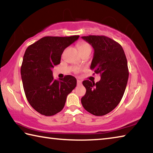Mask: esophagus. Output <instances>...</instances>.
Returning a JSON list of instances; mask_svg holds the SVG:
<instances>
[{
	"label": "esophagus",
	"instance_id": "esophagus-1",
	"mask_svg": "<svg viewBox=\"0 0 153 153\" xmlns=\"http://www.w3.org/2000/svg\"><path fill=\"white\" fill-rule=\"evenodd\" d=\"M77 85H82V81H81V80L77 79Z\"/></svg>",
	"mask_w": 153,
	"mask_h": 153
}]
</instances>
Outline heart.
<instances>
[{
	"instance_id": "heart-1",
	"label": "heart",
	"mask_w": 153,
	"mask_h": 153,
	"mask_svg": "<svg viewBox=\"0 0 153 153\" xmlns=\"http://www.w3.org/2000/svg\"><path fill=\"white\" fill-rule=\"evenodd\" d=\"M77 48H78V50L79 51L80 53H84V52L88 51V50H91V48H90V46L88 43L85 42H80L78 45H77ZM79 69L78 68H76L75 69V71H78Z\"/></svg>"
}]
</instances>
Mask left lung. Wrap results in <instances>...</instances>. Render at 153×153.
I'll list each match as a JSON object with an SVG mask.
<instances>
[{"label": "left lung", "mask_w": 153, "mask_h": 153, "mask_svg": "<svg viewBox=\"0 0 153 153\" xmlns=\"http://www.w3.org/2000/svg\"><path fill=\"white\" fill-rule=\"evenodd\" d=\"M82 38L94 48L90 69L101 77L96 84L89 80L82 82L86 92L81 102L88 112L102 116L113 111L123 97L129 77L128 62L122 46L110 38L88 36Z\"/></svg>", "instance_id": "1"}]
</instances>
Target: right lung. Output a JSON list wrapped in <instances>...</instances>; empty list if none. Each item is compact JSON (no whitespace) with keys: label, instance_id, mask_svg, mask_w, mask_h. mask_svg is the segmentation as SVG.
I'll use <instances>...</instances> for the list:
<instances>
[{"label":"right lung","instance_id":"right-lung-1","mask_svg":"<svg viewBox=\"0 0 153 153\" xmlns=\"http://www.w3.org/2000/svg\"><path fill=\"white\" fill-rule=\"evenodd\" d=\"M45 36L28 46L21 67L23 86L28 102L42 115L52 116L63 109L67 95L76 86L72 76L54 79L52 69L59 65L63 51L78 39Z\"/></svg>","mask_w":153,"mask_h":153}]
</instances>
